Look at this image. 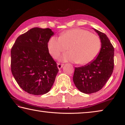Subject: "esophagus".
I'll return each instance as SVG.
<instances>
[{"label": "esophagus", "mask_w": 125, "mask_h": 125, "mask_svg": "<svg viewBox=\"0 0 125 125\" xmlns=\"http://www.w3.org/2000/svg\"><path fill=\"white\" fill-rule=\"evenodd\" d=\"M63 65L64 64H60V63H57V67L59 70H60V69L62 68L63 67Z\"/></svg>", "instance_id": "obj_1"}]
</instances>
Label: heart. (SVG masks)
<instances>
[{
  "label": "heart",
  "mask_w": 125,
  "mask_h": 125,
  "mask_svg": "<svg viewBox=\"0 0 125 125\" xmlns=\"http://www.w3.org/2000/svg\"><path fill=\"white\" fill-rule=\"evenodd\" d=\"M101 47L99 37L82 29L69 30L61 33L60 37L52 36L48 43V51L53 57L57 58L68 49L69 52L61 57V60L80 65L92 62L99 54Z\"/></svg>",
  "instance_id": "heart-1"
}]
</instances>
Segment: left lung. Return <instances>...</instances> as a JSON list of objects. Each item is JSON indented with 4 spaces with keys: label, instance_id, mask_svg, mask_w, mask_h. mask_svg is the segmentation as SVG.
<instances>
[{
    "label": "left lung",
    "instance_id": "left-lung-1",
    "mask_svg": "<svg viewBox=\"0 0 125 125\" xmlns=\"http://www.w3.org/2000/svg\"><path fill=\"white\" fill-rule=\"evenodd\" d=\"M101 42L98 56L92 62L84 66L75 67L73 80L80 92L92 94L103 88L113 72L114 48L105 33L93 29Z\"/></svg>",
    "mask_w": 125,
    "mask_h": 125
}]
</instances>
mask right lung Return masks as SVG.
Returning a JSON list of instances; mask_svg holds the SVG:
<instances>
[{
  "label": "right lung",
  "mask_w": 125,
  "mask_h": 125,
  "mask_svg": "<svg viewBox=\"0 0 125 125\" xmlns=\"http://www.w3.org/2000/svg\"><path fill=\"white\" fill-rule=\"evenodd\" d=\"M54 32L34 27L19 36L11 50V69L19 85L30 94L48 93L58 72L49 53L48 42Z\"/></svg>",
  "instance_id": "obj_1"
}]
</instances>
